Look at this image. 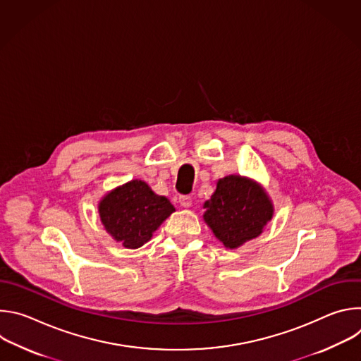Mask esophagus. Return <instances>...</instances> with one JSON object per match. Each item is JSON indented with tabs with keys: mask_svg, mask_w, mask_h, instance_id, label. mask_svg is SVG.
<instances>
[{
	"mask_svg": "<svg viewBox=\"0 0 361 361\" xmlns=\"http://www.w3.org/2000/svg\"><path fill=\"white\" fill-rule=\"evenodd\" d=\"M178 201H180V204L183 205V207H190V205L192 204V198H191V195H180Z\"/></svg>",
	"mask_w": 361,
	"mask_h": 361,
	"instance_id": "obj_1",
	"label": "esophagus"
}]
</instances>
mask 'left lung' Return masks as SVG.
Instances as JSON below:
<instances>
[{
    "label": "left lung",
    "mask_w": 361,
    "mask_h": 361,
    "mask_svg": "<svg viewBox=\"0 0 361 361\" xmlns=\"http://www.w3.org/2000/svg\"><path fill=\"white\" fill-rule=\"evenodd\" d=\"M204 209L205 223L227 248H237L260 235L273 217V204L264 190L240 176L219 180Z\"/></svg>",
    "instance_id": "obj_1"
}]
</instances>
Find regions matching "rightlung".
<instances>
[{"instance_id": "right-lung-1", "label": "right lung", "mask_w": 361, "mask_h": 361, "mask_svg": "<svg viewBox=\"0 0 361 361\" xmlns=\"http://www.w3.org/2000/svg\"><path fill=\"white\" fill-rule=\"evenodd\" d=\"M98 212L114 240L127 248H138L176 209L167 197L157 195L147 183L133 180L102 198Z\"/></svg>"}]
</instances>
